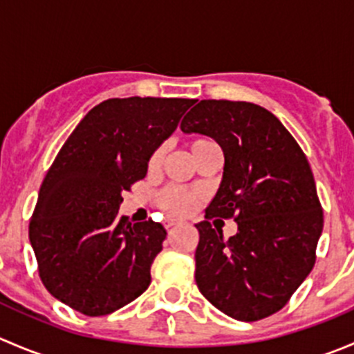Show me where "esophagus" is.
<instances>
[{
    "mask_svg": "<svg viewBox=\"0 0 354 354\" xmlns=\"http://www.w3.org/2000/svg\"><path fill=\"white\" fill-rule=\"evenodd\" d=\"M180 221H167L166 223V230H173V227H176V226H180Z\"/></svg>",
    "mask_w": 354,
    "mask_h": 354,
    "instance_id": "esophagus-1",
    "label": "esophagus"
}]
</instances>
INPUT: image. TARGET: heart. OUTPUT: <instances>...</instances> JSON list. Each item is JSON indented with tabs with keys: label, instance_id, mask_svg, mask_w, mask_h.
<instances>
[{
	"label": "heart",
	"instance_id": "obj_1",
	"mask_svg": "<svg viewBox=\"0 0 354 354\" xmlns=\"http://www.w3.org/2000/svg\"><path fill=\"white\" fill-rule=\"evenodd\" d=\"M209 142L210 140H207V138H195V140H192L188 144L192 156L200 151L203 145L209 144ZM160 162H162V151L157 149L154 154L151 156V159H149V171H156L160 166ZM198 198L200 195L197 192L185 190V188L178 187H167L159 194V205L169 216H188V214H192L195 210Z\"/></svg>",
	"mask_w": 354,
	"mask_h": 354
}]
</instances>
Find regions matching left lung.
Instances as JSON below:
<instances>
[{
  "instance_id": "obj_1",
  "label": "left lung",
  "mask_w": 354,
  "mask_h": 354,
  "mask_svg": "<svg viewBox=\"0 0 354 354\" xmlns=\"http://www.w3.org/2000/svg\"><path fill=\"white\" fill-rule=\"evenodd\" d=\"M185 133L214 138L224 173L205 219L195 224V281L226 315L255 322L279 312L315 263L324 212L306 156L262 106L205 99L181 121ZM212 216L239 224L224 239Z\"/></svg>"
}]
</instances>
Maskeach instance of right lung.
Returning a JSON list of instances; mask_svg holds the SVG:
<instances>
[{"label": "right lung", "mask_w": 354, "mask_h": 354, "mask_svg": "<svg viewBox=\"0 0 354 354\" xmlns=\"http://www.w3.org/2000/svg\"><path fill=\"white\" fill-rule=\"evenodd\" d=\"M194 99H108L68 137L39 190L28 238L46 289L88 317L128 305L151 284L166 230L118 216L156 149Z\"/></svg>", "instance_id": "1"}]
</instances>
